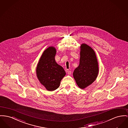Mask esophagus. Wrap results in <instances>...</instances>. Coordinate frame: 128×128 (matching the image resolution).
<instances>
[{"instance_id":"34e87169","label":"esophagus","mask_w":128,"mask_h":128,"mask_svg":"<svg viewBox=\"0 0 128 128\" xmlns=\"http://www.w3.org/2000/svg\"><path fill=\"white\" fill-rule=\"evenodd\" d=\"M67 72H68V75H71V71L68 70H67Z\"/></svg>"}]
</instances>
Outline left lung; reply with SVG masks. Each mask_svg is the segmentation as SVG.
I'll return each instance as SVG.
<instances>
[{"label": "left lung", "mask_w": 128, "mask_h": 128, "mask_svg": "<svg viewBox=\"0 0 128 128\" xmlns=\"http://www.w3.org/2000/svg\"><path fill=\"white\" fill-rule=\"evenodd\" d=\"M80 48L79 66L75 69L73 75L78 87L84 89L96 80L99 69L93 49L86 44H82Z\"/></svg>", "instance_id": "obj_1"}]
</instances>
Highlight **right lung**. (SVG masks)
<instances>
[{
	"instance_id": "obj_1",
	"label": "right lung",
	"mask_w": 128,
	"mask_h": 128,
	"mask_svg": "<svg viewBox=\"0 0 128 128\" xmlns=\"http://www.w3.org/2000/svg\"><path fill=\"white\" fill-rule=\"evenodd\" d=\"M56 50L50 46L44 52L37 64L36 72L40 82L49 91L57 89L60 86V81L66 73L55 61Z\"/></svg>"
}]
</instances>
